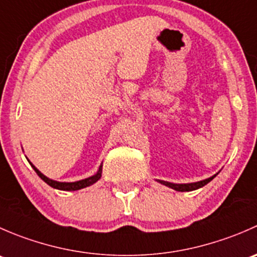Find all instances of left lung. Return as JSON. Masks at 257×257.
I'll use <instances>...</instances> for the list:
<instances>
[{
	"label": "left lung",
	"instance_id": "left-lung-1",
	"mask_svg": "<svg viewBox=\"0 0 257 257\" xmlns=\"http://www.w3.org/2000/svg\"><path fill=\"white\" fill-rule=\"evenodd\" d=\"M215 177H216V175H214V177L209 179H205V180H201V181H198V183H191V184H173V183H168V181H163V180H159V183L164 184V185L169 186V188L174 189V190L177 191H191V190H196V189L199 188H203L204 185H206V184H208L209 181H211Z\"/></svg>",
	"mask_w": 257,
	"mask_h": 257
}]
</instances>
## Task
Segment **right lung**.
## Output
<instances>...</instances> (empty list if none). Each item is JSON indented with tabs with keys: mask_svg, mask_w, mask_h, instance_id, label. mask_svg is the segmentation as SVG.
<instances>
[{
	"mask_svg": "<svg viewBox=\"0 0 257 257\" xmlns=\"http://www.w3.org/2000/svg\"><path fill=\"white\" fill-rule=\"evenodd\" d=\"M31 165H32V168L35 169V172L38 174V177L42 179L43 181H46V183H47L49 186H52V188H54V189H58V190H67V191L79 190V189L87 188V186L92 185V184H94L95 181L99 180L100 177H102V165H100L98 173L95 175H93V177L83 179V180H79V181H74V183H59V181L51 180V179L45 177V175H43L42 173H41L40 170H38L37 168L35 167V165H33V164H31Z\"/></svg>",
	"mask_w": 257,
	"mask_h": 257,
	"instance_id": "add662e5",
	"label": "right lung"
}]
</instances>
